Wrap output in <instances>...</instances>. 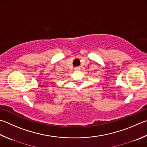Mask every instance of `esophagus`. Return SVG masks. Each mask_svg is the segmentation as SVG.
Masks as SVG:
<instances>
[{
    "mask_svg": "<svg viewBox=\"0 0 147 147\" xmlns=\"http://www.w3.org/2000/svg\"><path fill=\"white\" fill-rule=\"evenodd\" d=\"M80 69V67H76L74 68V69H75V70H79Z\"/></svg>",
    "mask_w": 147,
    "mask_h": 147,
    "instance_id": "1",
    "label": "esophagus"
}]
</instances>
